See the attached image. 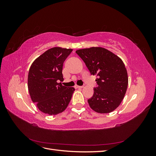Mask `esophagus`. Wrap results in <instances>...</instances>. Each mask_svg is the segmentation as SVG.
<instances>
[{"instance_id": "1", "label": "esophagus", "mask_w": 156, "mask_h": 156, "mask_svg": "<svg viewBox=\"0 0 156 156\" xmlns=\"http://www.w3.org/2000/svg\"><path fill=\"white\" fill-rule=\"evenodd\" d=\"M83 87V86H78V85H75V88H82Z\"/></svg>"}]
</instances>
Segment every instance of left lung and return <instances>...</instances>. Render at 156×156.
I'll use <instances>...</instances> for the list:
<instances>
[{
    "label": "left lung",
    "mask_w": 156,
    "mask_h": 156,
    "mask_svg": "<svg viewBox=\"0 0 156 156\" xmlns=\"http://www.w3.org/2000/svg\"><path fill=\"white\" fill-rule=\"evenodd\" d=\"M76 53L91 75H96L97 87L88 100L92 110L108 113L120 105L126 94L128 77L125 65L119 56L102 48L79 49Z\"/></svg>",
    "instance_id": "obj_1"
}]
</instances>
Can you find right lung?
<instances>
[{"label": "right lung", "instance_id": "right-lung-1", "mask_svg": "<svg viewBox=\"0 0 156 156\" xmlns=\"http://www.w3.org/2000/svg\"><path fill=\"white\" fill-rule=\"evenodd\" d=\"M72 49L53 48L37 58L29 69L28 88L32 101L45 114L55 115L68 107L75 90L63 86L62 67Z\"/></svg>", "mask_w": 156, "mask_h": 156}]
</instances>
